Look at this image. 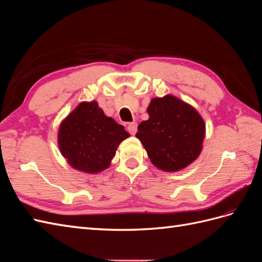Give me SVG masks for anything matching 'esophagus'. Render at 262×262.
I'll list each match as a JSON object with an SVG mask.
<instances>
[{
    "label": "esophagus",
    "instance_id": "1",
    "mask_svg": "<svg viewBox=\"0 0 262 262\" xmlns=\"http://www.w3.org/2000/svg\"><path fill=\"white\" fill-rule=\"evenodd\" d=\"M126 130H127V132L130 133V135L135 136L136 133H137V130H138V124L136 122H131V123L127 124Z\"/></svg>",
    "mask_w": 262,
    "mask_h": 262
}]
</instances>
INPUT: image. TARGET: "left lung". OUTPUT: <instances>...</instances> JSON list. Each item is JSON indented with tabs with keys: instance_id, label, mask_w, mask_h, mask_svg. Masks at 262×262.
I'll list each match as a JSON object with an SVG mask.
<instances>
[{
	"instance_id": "left-lung-1",
	"label": "left lung",
	"mask_w": 262,
	"mask_h": 262,
	"mask_svg": "<svg viewBox=\"0 0 262 262\" xmlns=\"http://www.w3.org/2000/svg\"><path fill=\"white\" fill-rule=\"evenodd\" d=\"M146 111L149 119L139 124L136 137L157 168L179 171L199 157L206 125L192 106L165 95L152 99Z\"/></svg>"
}]
</instances>
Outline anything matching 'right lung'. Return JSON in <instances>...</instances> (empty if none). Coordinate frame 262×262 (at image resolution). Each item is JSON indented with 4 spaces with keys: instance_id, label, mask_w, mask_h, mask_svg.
Instances as JSON below:
<instances>
[{
    "instance_id": "add662e5",
    "label": "right lung",
    "mask_w": 262,
    "mask_h": 262,
    "mask_svg": "<svg viewBox=\"0 0 262 262\" xmlns=\"http://www.w3.org/2000/svg\"><path fill=\"white\" fill-rule=\"evenodd\" d=\"M129 136L97 102H82L61 123L59 148L74 169L98 173L109 167L118 145Z\"/></svg>"
}]
</instances>
